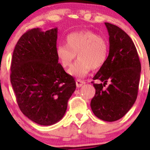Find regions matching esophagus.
<instances>
[{"mask_svg": "<svg viewBox=\"0 0 150 150\" xmlns=\"http://www.w3.org/2000/svg\"><path fill=\"white\" fill-rule=\"evenodd\" d=\"M84 84H85V82L83 81H81V80H79V79H78L76 81V86L78 88L81 87V86Z\"/></svg>", "mask_w": 150, "mask_h": 150, "instance_id": "esophagus-1", "label": "esophagus"}]
</instances>
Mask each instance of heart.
Returning a JSON list of instances; mask_svg holds the SVG:
<instances>
[{
	"label": "heart",
	"instance_id": "heart-1",
	"mask_svg": "<svg viewBox=\"0 0 150 150\" xmlns=\"http://www.w3.org/2000/svg\"><path fill=\"white\" fill-rule=\"evenodd\" d=\"M66 44L57 48V56L63 67H69L78 54V60L69 69V75L77 78L86 77L92 69L104 66L109 55L107 40L89 30L70 33Z\"/></svg>",
	"mask_w": 150,
	"mask_h": 150
}]
</instances>
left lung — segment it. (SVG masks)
I'll list each match as a JSON object with an SVG mask.
<instances>
[{"label":"left lung","mask_w":150,"mask_h":150,"mask_svg":"<svg viewBox=\"0 0 150 150\" xmlns=\"http://www.w3.org/2000/svg\"><path fill=\"white\" fill-rule=\"evenodd\" d=\"M104 24L110 36V51L106 63L93 78L100 83L92 82L96 93L91 107L98 118L113 122L123 117L135 103L141 63L135 45L128 35L116 25ZM108 82V87L104 89Z\"/></svg>","instance_id":"1"}]
</instances>
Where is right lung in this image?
Instances as JSON below:
<instances>
[{
    "instance_id": "right-lung-1",
    "label": "right lung",
    "mask_w": 150,
    "mask_h": 150,
    "mask_svg": "<svg viewBox=\"0 0 150 150\" xmlns=\"http://www.w3.org/2000/svg\"><path fill=\"white\" fill-rule=\"evenodd\" d=\"M57 28L27 31L13 52L11 83L22 112L32 121L51 125L66 112L76 88L73 77L64 71L57 56Z\"/></svg>"
}]
</instances>
